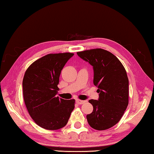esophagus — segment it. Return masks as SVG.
Returning a JSON list of instances; mask_svg holds the SVG:
<instances>
[{
    "label": "esophagus",
    "mask_w": 154,
    "mask_h": 154,
    "mask_svg": "<svg viewBox=\"0 0 154 154\" xmlns=\"http://www.w3.org/2000/svg\"><path fill=\"white\" fill-rule=\"evenodd\" d=\"M85 100H79V99H77L76 100V103L79 105H81V104H84L85 103Z\"/></svg>",
    "instance_id": "1"
}]
</instances>
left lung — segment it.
<instances>
[{"instance_id": "obj_1", "label": "left lung", "mask_w": 154, "mask_h": 154, "mask_svg": "<svg viewBox=\"0 0 154 154\" xmlns=\"http://www.w3.org/2000/svg\"><path fill=\"white\" fill-rule=\"evenodd\" d=\"M77 54L93 66L94 84L98 88V100H89L94 109L87 115V122L94 129H109L120 121L129 104L126 70L116 56L103 49H91Z\"/></svg>"}]
</instances>
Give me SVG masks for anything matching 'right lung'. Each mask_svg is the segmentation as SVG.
I'll return each mask as SVG.
<instances>
[{
	"instance_id": "add662e5",
	"label": "right lung",
	"mask_w": 154,
	"mask_h": 154,
	"mask_svg": "<svg viewBox=\"0 0 154 154\" xmlns=\"http://www.w3.org/2000/svg\"><path fill=\"white\" fill-rule=\"evenodd\" d=\"M69 52L49 54L27 68L23 80V98L34 121L42 128L56 130L67 125L75 100L56 96L61 70L73 56Z\"/></svg>"
}]
</instances>
